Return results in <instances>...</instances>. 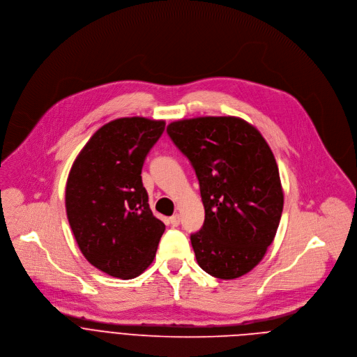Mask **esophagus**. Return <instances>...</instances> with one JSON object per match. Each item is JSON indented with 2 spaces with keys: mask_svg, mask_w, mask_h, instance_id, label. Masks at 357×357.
Listing matches in <instances>:
<instances>
[{
  "mask_svg": "<svg viewBox=\"0 0 357 357\" xmlns=\"http://www.w3.org/2000/svg\"><path fill=\"white\" fill-rule=\"evenodd\" d=\"M179 222H181V215H179V214H175V215H172V217L169 218V224H171L172 227H178Z\"/></svg>",
  "mask_w": 357,
  "mask_h": 357,
  "instance_id": "obj_1",
  "label": "esophagus"
}]
</instances>
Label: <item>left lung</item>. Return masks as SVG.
<instances>
[{
    "mask_svg": "<svg viewBox=\"0 0 357 357\" xmlns=\"http://www.w3.org/2000/svg\"><path fill=\"white\" fill-rule=\"evenodd\" d=\"M200 185L204 224L190 235L199 266L231 280L251 272L273 243L283 211L275 155L241 117L202 116L167 126Z\"/></svg>",
    "mask_w": 357,
    "mask_h": 357,
    "instance_id": "8db88e82",
    "label": "left lung"
}]
</instances>
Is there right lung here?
Segmentation results:
<instances>
[{
	"label": "right lung",
	"mask_w": 357,
	"mask_h": 357,
	"mask_svg": "<svg viewBox=\"0 0 357 357\" xmlns=\"http://www.w3.org/2000/svg\"><path fill=\"white\" fill-rule=\"evenodd\" d=\"M164 129V121L116 119L92 135L70 169L66 211L74 238L109 276L137 278L154 261L165 224L150 208L142 168Z\"/></svg>",
	"instance_id": "1"
}]
</instances>
